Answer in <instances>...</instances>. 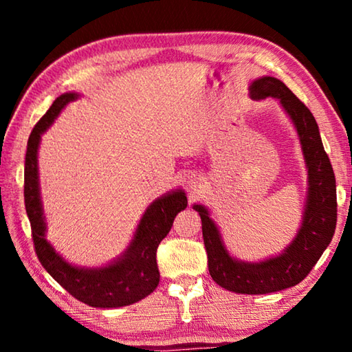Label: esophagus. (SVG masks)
Segmentation results:
<instances>
[{
  "label": "esophagus",
  "instance_id": "esophagus-1",
  "mask_svg": "<svg viewBox=\"0 0 352 352\" xmlns=\"http://www.w3.org/2000/svg\"><path fill=\"white\" fill-rule=\"evenodd\" d=\"M189 184H192V182H189Z\"/></svg>",
  "mask_w": 352,
  "mask_h": 352
}]
</instances>
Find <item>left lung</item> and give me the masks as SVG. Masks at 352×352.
Segmentation results:
<instances>
[{
    "label": "left lung",
    "mask_w": 352,
    "mask_h": 352,
    "mask_svg": "<svg viewBox=\"0 0 352 352\" xmlns=\"http://www.w3.org/2000/svg\"><path fill=\"white\" fill-rule=\"evenodd\" d=\"M250 98H276L296 129L307 169V199L302 223L284 252L259 262L233 258L220 231L204 205L192 208L200 214L208 254V269L220 287L247 295H264L294 287L305 279L329 245L337 223L336 177L320 138L311 110L275 77L264 76L252 82Z\"/></svg>",
    "instance_id": "left-lung-1"
}]
</instances>
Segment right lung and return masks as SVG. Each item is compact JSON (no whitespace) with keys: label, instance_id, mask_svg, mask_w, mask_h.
I'll use <instances>...</instances> for the list:
<instances>
[{"label":"right lung","instance_id":"obj_1","mask_svg":"<svg viewBox=\"0 0 352 352\" xmlns=\"http://www.w3.org/2000/svg\"><path fill=\"white\" fill-rule=\"evenodd\" d=\"M77 98V93H65L58 96L43 118L35 124L28 141L25 206L31 222L35 253L45 270L76 300L91 307L102 309L129 306L157 289L160 283L157 248L168 236L177 214L188 206V199L184 190L175 189L152 201L142 214L126 252L109 265L90 269L65 261L45 237L46 222L40 199L37 153L41 135L50 129L63 107Z\"/></svg>","mask_w":352,"mask_h":352}]
</instances>
